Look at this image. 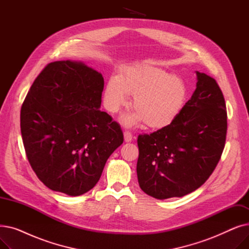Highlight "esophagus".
<instances>
[{"label":"esophagus","mask_w":249,"mask_h":249,"mask_svg":"<svg viewBox=\"0 0 249 249\" xmlns=\"http://www.w3.org/2000/svg\"><path fill=\"white\" fill-rule=\"evenodd\" d=\"M132 140H133L132 134L130 133L129 131H125V132H124V141H125V142H131Z\"/></svg>","instance_id":"34e87169"}]
</instances>
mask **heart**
Masks as SVG:
<instances>
[{
	"label": "heart",
	"mask_w": 249,
	"mask_h": 249,
	"mask_svg": "<svg viewBox=\"0 0 249 249\" xmlns=\"http://www.w3.org/2000/svg\"><path fill=\"white\" fill-rule=\"evenodd\" d=\"M133 96L135 109L122 116L126 126L146 122L151 128H164L175 122L187 98V87L180 78L148 63L125 68L121 75H112L104 93L108 111L116 113Z\"/></svg>",
	"instance_id": "1"
}]
</instances>
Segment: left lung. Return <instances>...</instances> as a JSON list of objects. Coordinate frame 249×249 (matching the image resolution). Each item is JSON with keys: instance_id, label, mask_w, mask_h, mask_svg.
Returning <instances> with one entry per match:
<instances>
[{"instance_id": "obj_1", "label": "left lung", "mask_w": 249, "mask_h": 249, "mask_svg": "<svg viewBox=\"0 0 249 249\" xmlns=\"http://www.w3.org/2000/svg\"><path fill=\"white\" fill-rule=\"evenodd\" d=\"M196 74L197 88L175 122L137 139L139 186L155 199L182 197L200 188L224 149L223 94L213 77L200 71Z\"/></svg>"}]
</instances>
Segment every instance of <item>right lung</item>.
Segmentation results:
<instances>
[{"mask_svg":"<svg viewBox=\"0 0 249 249\" xmlns=\"http://www.w3.org/2000/svg\"><path fill=\"white\" fill-rule=\"evenodd\" d=\"M104 78L82 61L47 64L21 108V134L38 178L71 197L93 189L123 143L119 124L100 110Z\"/></svg>","mask_w":249,"mask_h":249,"instance_id":"obj_1","label":"right lung"}]
</instances>
